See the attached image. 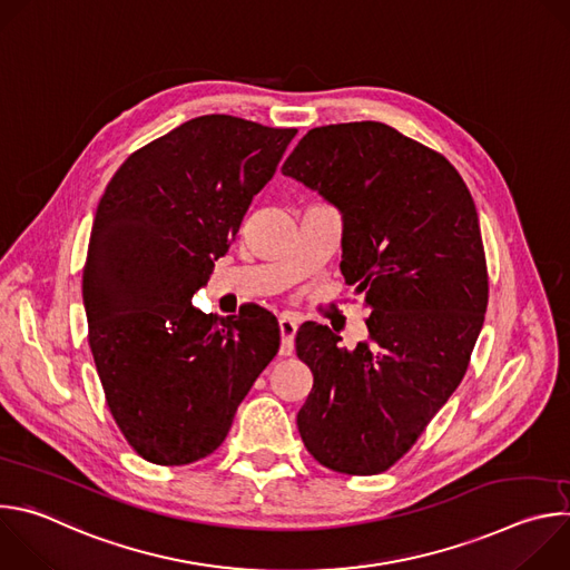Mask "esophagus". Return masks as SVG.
I'll return each mask as SVG.
<instances>
[{"label": "esophagus", "instance_id": "obj_1", "mask_svg": "<svg viewBox=\"0 0 570 570\" xmlns=\"http://www.w3.org/2000/svg\"><path fill=\"white\" fill-rule=\"evenodd\" d=\"M295 334H297V322L291 315H282L279 317V336H282V345H279V354L282 356H291L295 350Z\"/></svg>", "mask_w": 570, "mask_h": 570}]
</instances>
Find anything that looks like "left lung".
Returning a JSON list of instances; mask_svg holds the SVG:
<instances>
[{"mask_svg": "<svg viewBox=\"0 0 570 570\" xmlns=\"http://www.w3.org/2000/svg\"><path fill=\"white\" fill-rule=\"evenodd\" d=\"M282 174L341 212V271L370 308L354 350L322 324L299 327L313 387L297 429L320 464L381 473L466 372L487 311L478 212L444 155L381 121L308 130Z\"/></svg>", "mask_w": 570, "mask_h": 570, "instance_id": "left-lung-1", "label": "left lung"}]
</instances>
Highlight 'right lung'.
<instances>
[{"instance_id": "1", "label": "right lung", "mask_w": 570, "mask_h": 570, "mask_svg": "<svg viewBox=\"0 0 570 570\" xmlns=\"http://www.w3.org/2000/svg\"><path fill=\"white\" fill-rule=\"evenodd\" d=\"M295 132L196 117L135 150L97 207L83 271L90 350L117 426L153 464L214 453L279 350L268 311L218 317L191 297Z\"/></svg>"}]
</instances>
